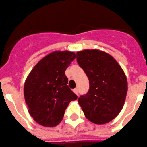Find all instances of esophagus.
<instances>
[{
	"label": "esophagus",
	"mask_w": 147,
	"mask_h": 147,
	"mask_svg": "<svg viewBox=\"0 0 147 147\" xmlns=\"http://www.w3.org/2000/svg\"><path fill=\"white\" fill-rule=\"evenodd\" d=\"M74 92L75 94H76V95H78V93H79V91H78V89H77V88H75V89H74Z\"/></svg>",
	"instance_id": "1"
}]
</instances>
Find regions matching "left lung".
Instances as JSON below:
<instances>
[{"label": "left lung", "instance_id": "8db88e82", "mask_svg": "<svg viewBox=\"0 0 147 147\" xmlns=\"http://www.w3.org/2000/svg\"><path fill=\"white\" fill-rule=\"evenodd\" d=\"M76 60L89 80V90L78 99L86 118L95 124L115 119L123 107L128 85L122 67L112 56L92 49L76 53Z\"/></svg>", "mask_w": 147, "mask_h": 147}]
</instances>
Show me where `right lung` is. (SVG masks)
<instances>
[{"mask_svg":"<svg viewBox=\"0 0 147 147\" xmlns=\"http://www.w3.org/2000/svg\"><path fill=\"white\" fill-rule=\"evenodd\" d=\"M75 58L74 52L53 51L41 59L26 79L25 102L30 116L41 126H57L70 102L77 99L65 74Z\"/></svg>","mask_w":147,"mask_h":147,"instance_id":"right-lung-1","label":"right lung"}]
</instances>
